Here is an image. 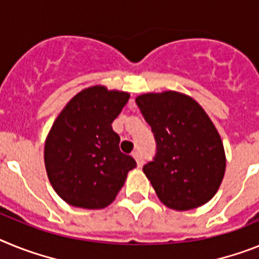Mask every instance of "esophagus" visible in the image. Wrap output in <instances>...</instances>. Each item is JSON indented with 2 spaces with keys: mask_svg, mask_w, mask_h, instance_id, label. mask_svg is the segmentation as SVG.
Masks as SVG:
<instances>
[{
  "mask_svg": "<svg viewBox=\"0 0 259 259\" xmlns=\"http://www.w3.org/2000/svg\"><path fill=\"white\" fill-rule=\"evenodd\" d=\"M133 156H134V159H136L137 164H138V167H141L143 163H145V159H143V155L141 154V152H134L133 154Z\"/></svg>",
  "mask_w": 259,
  "mask_h": 259,
  "instance_id": "1",
  "label": "esophagus"
}]
</instances>
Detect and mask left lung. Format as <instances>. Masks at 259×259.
<instances>
[{"label":"left lung","instance_id":"obj_1","mask_svg":"<svg viewBox=\"0 0 259 259\" xmlns=\"http://www.w3.org/2000/svg\"><path fill=\"white\" fill-rule=\"evenodd\" d=\"M136 103L156 142V154L143 172L159 199L177 211L210 201L224 177L226 154L203 108L175 91L145 94Z\"/></svg>","mask_w":259,"mask_h":259}]
</instances>
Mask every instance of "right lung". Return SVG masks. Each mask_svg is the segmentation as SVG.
<instances>
[{
	"label": "right lung",
	"instance_id": "obj_1",
	"mask_svg": "<svg viewBox=\"0 0 259 259\" xmlns=\"http://www.w3.org/2000/svg\"><path fill=\"white\" fill-rule=\"evenodd\" d=\"M130 95L90 87L76 94L56 118L44 148L48 179L71 206L104 208L114 201L136 160L120 150L112 129Z\"/></svg>",
	"mask_w": 259,
	"mask_h": 259
}]
</instances>
